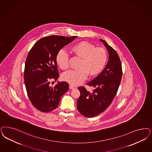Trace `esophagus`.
<instances>
[{"mask_svg":"<svg viewBox=\"0 0 152 152\" xmlns=\"http://www.w3.org/2000/svg\"><path fill=\"white\" fill-rule=\"evenodd\" d=\"M69 89H72V90H73V89L75 88V86H73V85H69Z\"/></svg>","mask_w":152,"mask_h":152,"instance_id":"obj_1","label":"esophagus"}]
</instances>
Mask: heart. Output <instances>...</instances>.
<instances>
[{"label": "heart", "instance_id": "obj_1", "mask_svg": "<svg viewBox=\"0 0 152 152\" xmlns=\"http://www.w3.org/2000/svg\"><path fill=\"white\" fill-rule=\"evenodd\" d=\"M73 56L80 58L77 69L64 73L62 78L64 81L73 85L83 83L88 74L91 77L99 74L104 68L108 61L106 50L102 48H96L89 42L82 41L74 44L70 48ZM56 62L59 68L66 70L69 67V57L64 50L61 49L56 55Z\"/></svg>", "mask_w": 152, "mask_h": 152}]
</instances>
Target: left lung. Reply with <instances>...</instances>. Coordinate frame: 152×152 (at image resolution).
I'll use <instances>...</instances> for the list:
<instances>
[{
	"label": "left lung",
	"instance_id": "left-lung-1",
	"mask_svg": "<svg viewBox=\"0 0 152 152\" xmlns=\"http://www.w3.org/2000/svg\"><path fill=\"white\" fill-rule=\"evenodd\" d=\"M109 53V61L103 71L87 85L93 87V92L80 86V96L77 101L79 112L86 117H93L104 111L117 93L122 76L120 59L115 50L100 39Z\"/></svg>",
	"mask_w": 152,
	"mask_h": 152
}]
</instances>
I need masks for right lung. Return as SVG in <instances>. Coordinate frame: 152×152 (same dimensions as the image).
<instances>
[{
    "instance_id": "1",
    "label": "right lung",
    "mask_w": 152,
    "mask_h": 152,
    "mask_svg": "<svg viewBox=\"0 0 152 152\" xmlns=\"http://www.w3.org/2000/svg\"><path fill=\"white\" fill-rule=\"evenodd\" d=\"M77 37L52 35L40 39L28 54L24 70V82L28 98L37 110L49 112L55 110L61 98L67 91V82L58 83L54 86L50 82L59 77L56 55L65 45Z\"/></svg>"
}]
</instances>
